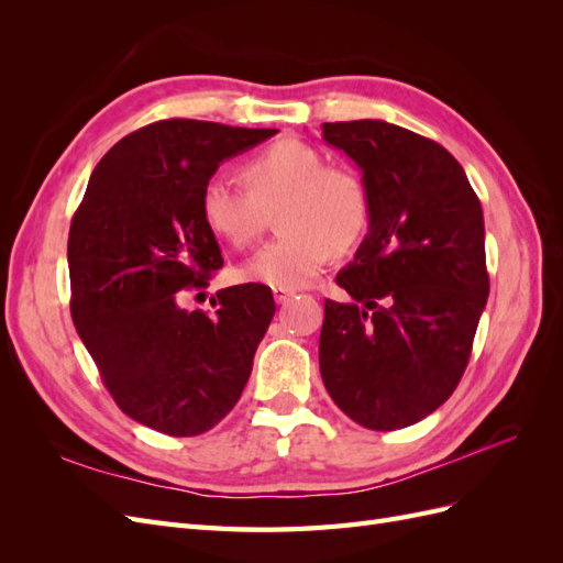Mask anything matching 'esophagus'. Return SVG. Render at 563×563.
<instances>
[{"mask_svg": "<svg viewBox=\"0 0 563 563\" xmlns=\"http://www.w3.org/2000/svg\"><path fill=\"white\" fill-rule=\"evenodd\" d=\"M294 296H296L294 288H275V300H277L279 305H286Z\"/></svg>", "mask_w": 563, "mask_h": 563, "instance_id": "34e87169", "label": "esophagus"}]
</instances>
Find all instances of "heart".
<instances>
[{"instance_id": "b5f03b06", "label": "heart", "mask_w": 563, "mask_h": 563, "mask_svg": "<svg viewBox=\"0 0 563 563\" xmlns=\"http://www.w3.org/2000/svg\"><path fill=\"white\" fill-rule=\"evenodd\" d=\"M249 190L223 176L203 183L199 211L207 228L244 249L258 240L265 211L282 201L284 232L242 265V277L275 288L310 284L335 253L360 244L368 228V192L350 168L327 166L308 143L284 139L244 164Z\"/></svg>"}]
</instances>
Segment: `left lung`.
<instances>
[{"label":"left lung","mask_w":563,"mask_h":563,"mask_svg":"<svg viewBox=\"0 0 563 563\" xmlns=\"http://www.w3.org/2000/svg\"><path fill=\"white\" fill-rule=\"evenodd\" d=\"M360 166L368 234L323 302L319 368L340 411L401 430L444 404L467 368L488 298L484 213L446 147L380 122L321 124Z\"/></svg>","instance_id":"1"}]
</instances>
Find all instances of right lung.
<instances>
[{"mask_svg": "<svg viewBox=\"0 0 563 563\" xmlns=\"http://www.w3.org/2000/svg\"><path fill=\"white\" fill-rule=\"evenodd\" d=\"M277 129L164 119L129 133L93 168L67 240L70 312L117 406L168 437H197L240 401L272 317L269 286L218 291L185 310L223 255L199 199L225 159Z\"/></svg>", "mask_w": 563, "mask_h": 563, "instance_id": "right-lung-1", "label": "right lung"}]
</instances>
